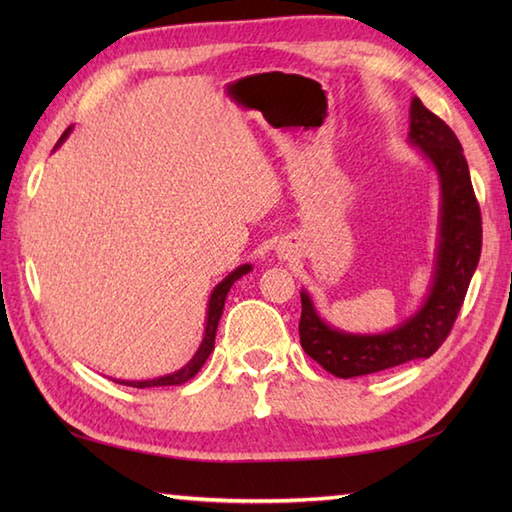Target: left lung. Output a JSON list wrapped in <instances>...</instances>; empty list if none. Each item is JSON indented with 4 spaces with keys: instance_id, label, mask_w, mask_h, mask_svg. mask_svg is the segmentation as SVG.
Instances as JSON below:
<instances>
[{
    "instance_id": "8db88e82",
    "label": "left lung",
    "mask_w": 512,
    "mask_h": 512,
    "mask_svg": "<svg viewBox=\"0 0 512 512\" xmlns=\"http://www.w3.org/2000/svg\"><path fill=\"white\" fill-rule=\"evenodd\" d=\"M407 140L431 162L440 182V233L429 295L394 330L352 334L325 323L308 292L301 290V347L325 372L339 378L429 358L449 336L480 262L482 215L458 136L416 96L409 107Z\"/></svg>"
}]
</instances>
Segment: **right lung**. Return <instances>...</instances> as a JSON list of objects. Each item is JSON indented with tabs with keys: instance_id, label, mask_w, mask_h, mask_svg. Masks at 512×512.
<instances>
[{
	"instance_id": "1",
	"label": "right lung",
	"mask_w": 512,
	"mask_h": 512,
	"mask_svg": "<svg viewBox=\"0 0 512 512\" xmlns=\"http://www.w3.org/2000/svg\"><path fill=\"white\" fill-rule=\"evenodd\" d=\"M70 132H72V127L65 129L63 136L59 138L57 147L63 143L65 138L70 136ZM57 147H54V149H57ZM250 270H253V266H250V264L237 266V268L233 270V273H228V277H224V279L220 281V284H217V286L213 288L211 297H209V308H206V328H204V339H202V343H200V347H198V352L193 354V358H191V361H189L187 365L180 367L178 372L167 374V376L151 378V380H116V378H114V383L129 385V387H138V389H145V387L184 385V383H187V380H191L195 374L200 372V367L206 363V358H209V356H211V352H213V347H215L217 323H220V317H222V310H224V301H226L228 290H231V286L235 284V281H237L239 277H244L246 273H250Z\"/></svg>"
}]
</instances>
